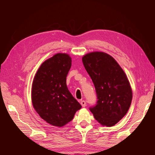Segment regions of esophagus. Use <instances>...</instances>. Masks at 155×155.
Masks as SVG:
<instances>
[{
	"mask_svg": "<svg viewBox=\"0 0 155 155\" xmlns=\"http://www.w3.org/2000/svg\"><path fill=\"white\" fill-rule=\"evenodd\" d=\"M81 106H82L83 107H86V101H84V100L81 101Z\"/></svg>",
	"mask_w": 155,
	"mask_h": 155,
	"instance_id": "obj_1",
	"label": "esophagus"
}]
</instances>
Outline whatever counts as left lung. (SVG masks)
Returning a JSON list of instances; mask_svg holds the SVG:
<instances>
[{
  "mask_svg": "<svg viewBox=\"0 0 155 155\" xmlns=\"http://www.w3.org/2000/svg\"><path fill=\"white\" fill-rule=\"evenodd\" d=\"M82 61L94 85L98 100L90 110L101 125L114 126L127 114L132 101L129 79L116 61L103 51L84 55Z\"/></svg>",
  "mask_w": 155,
  "mask_h": 155,
  "instance_id": "obj_1",
  "label": "left lung"
}]
</instances>
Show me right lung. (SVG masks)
Segmentation results:
<instances>
[{"label":"right lung","instance_id":"obj_1","mask_svg":"<svg viewBox=\"0 0 155 155\" xmlns=\"http://www.w3.org/2000/svg\"><path fill=\"white\" fill-rule=\"evenodd\" d=\"M71 65L72 58L68 54H56L41 64L32 83L34 109L42 119L59 127L72 121L81 108L67 86Z\"/></svg>","mask_w":155,"mask_h":155}]
</instances>
